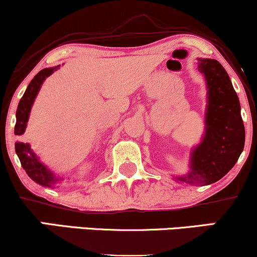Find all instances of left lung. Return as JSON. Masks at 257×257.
<instances>
[{"mask_svg": "<svg viewBox=\"0 0 257 257\" xmlns=\"http://www.w3.org/2000/svg\"><path fill=\"white\" fill-rule=\"evenodd\" d=\"M198 70L208 84L206 131L193 150L191 172L178 178L187 184L210 185L234 167L245 143L240 104L226 70L215 59H198Z\"/></svg>", "mask_w": 257, "mask_h": 257, "instance_id": "left-lung-1", "label": "left lung"}]
</instances>
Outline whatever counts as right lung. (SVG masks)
Listing matches in <instances>:
<instances>
[{
	"label": "right lung",
	"instance_id": "add662e5",
	"mask_svg": "<svg viewBox=\"0 0 257 257\" xmlns=\"http://www.w3.org/2000/svg\"><path fill=\"white\" fill-rule=\"evenodd\" d=\"M59 66H60V65H58V66L55 67H51V69L41 70V71L35 76L30 83H29L24 95L20 99L19 105H18L17 123L16 128H14V134L18 135V137L24 134L26 122H28L29 114H30L31 106L34 104V100L36 98L38 90H40L43 81L47 77H49L52 73H54V71H57ZM16 152L18 157L20 159L22 167L24 168L26 174H28L35 182H37V184L42 186H51L59 181V179H55V176H53V174L49 172L40 161H38L36 155L32 151L29 144L17 141Z\"/></svg>",
	"mask_w": 257,
	"mask_h": 257
}]
</instances>
